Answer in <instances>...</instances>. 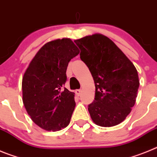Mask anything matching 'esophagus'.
<instances>
[{
	"label": "esophagus",
	"mask_w": 157,
	"mask_h": 157,
	"mask_svg": "<svg viewBox=\"0 0 157 157\" xmlns=\"http://www.w3.org/2000/svg\"><path fill=\"white\" fill-rule=\"evenodd\" d=\"M81 92H82L81 90H76L75 92V94L77 96H80V94H81Z\"/></svg>",
	"instance_id": "esophagus-1"
}]
</instances>
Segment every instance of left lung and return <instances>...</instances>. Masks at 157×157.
I'll list each match as a JSON object with an SVG mask.
<instances>
[{"label": "left lung", "mask_w": 157, "mask_h": 157, "mask_svg": "<svg viewBox=\"0 0 157 157\" xmlns=\"http://www.w3.org/2000/svg\"><path fill=\"white\" fill-rule=\"evenodd\" d=\"M75 42L95 83V98L88 106L91 119L101 127L120 124L135 104L139 87L137 69L106 36L95 34Z\"/></svg>", "instance_id": "1"}]
</instances>
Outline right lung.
<instances>
[{
  "label": "right lung",
  "mask_w": 157,
  "mask_h": 157,
  "mask_svg": "<svg viewBox=\"0 0 157 157\" xmlns=\"http://www.w3.org/2000/svg\"><path fill=\"white\" fill-rule=\"evenodd\" d=\"M78 53L70 38L48 41L23 75V105L33 122L44 130L57 131L70 123L75 107V93L63 86L68 63Z\"/></svg>",
  "instance_id": "1"
}]
</instances>
